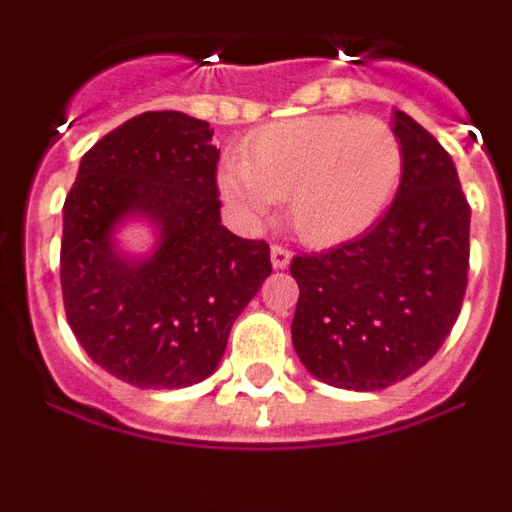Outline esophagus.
Returning a JSON list of instances; mask_svg holds the SVG:
<instances>
[{"mask_svg": "<svg viewBox=\"0 0 512 512\" xmlns=\"http://www.w3.org/2000/svg\"><path fill=\"white\" fill-rule=\"evenodd\" d=\"M289 261H292V251L284 246H271V266L274 269H287Z\"/></svg>", "mask_w": 512, "mask_h": 512, "instance_id": "1", "label": "esophagus"}]
</instances>
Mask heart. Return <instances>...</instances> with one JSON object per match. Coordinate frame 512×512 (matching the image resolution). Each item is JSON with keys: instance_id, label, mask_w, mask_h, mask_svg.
Listing matches in <instances>:
<instances>
[{"instance_id": "b5f03b06", "label": "heart", "mask_w": 512, "mask_h": 512, "mask_svg": "<svg viewBox=\"0 0 512 512\" xmlns=\"http://www.w3.org/2000/svg\"><path fill=\"white\" fill-rule=\"evenodd\" d=\"M402 179V143L377 117L307 115L266 125L220 171V192L246 217L287 200L289 225L312 246L372 228Z\"/></svg>"}]
</instances>
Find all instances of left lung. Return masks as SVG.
<instances>
[{
	"label": "left lung",
	"mask_w": 512,
	"mask_h": 512,
	"mask_svg": "<svg viewBox=\"0 0 512 512\" xmlns=\"http://www.w3.org/2000/svg\"><path fill=\"white\" fill-rule=\"evenodd\" d=\"M395 202L341 246L292 259V343L320 382L384 390L433 359L459 318L469 271V202L446 148L405 112Z\"/></svg>",
	"instance_id": "obj_1"
}]
</instances>
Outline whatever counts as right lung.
Here are the masks:
<instances>
[{
  "mask_svg": "<svg viewBox=\"0 0 512 512\" xmlns=\"http://www.w3.org/2000/svg\"><path fill=\"white\" fill-rule=\"evenodd\" d=\"M212 133L184 112H143L84 153L63 202L66 318L94 364L140 390L210 377L235 318L271 274L269 243L220 223ZM130 214L159 230L143 262L111 241Z\"/></svg>",
  "mask_w": 512,
  "mask_h": 512,
  "instance_id": "obj_1",
  "label": "right lung"
}]
</instances>
